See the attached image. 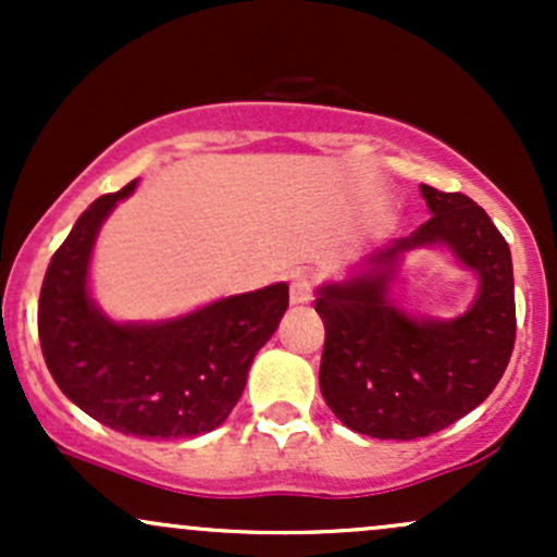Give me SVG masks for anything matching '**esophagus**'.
<instances>
[{
    "mask_svg": "<svg viewBox=\"0 0 557 557\" xmlns=\"http://www.w3.org/2000/svg\"><path fill=\"white\" fill-rule=\"evenodd\" d=\"M314 296V280L309 272H293L290 277V300L293 304H306Z\"/></svg>",
    "mask_w": 557,
    "mask_h": 557,
    "instance_id": "1",
    "label": "esophagus"
}]
</instances>
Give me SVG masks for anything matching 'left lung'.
Returning a JSON list of instances; mask_svg holds the SVG:
<instances>
[{"instance_id":"1","label":"left lung","mask_w":557,"mask_h":557,"mask_svg":"<svg viewBox=\"0 0 557 557\" xmlns=\"http://www.w3.org/2000/svg\"><path fill=\"white\" fill-rule=\"evenodd\" d=\"M432 216L417 233L374 253L369 270L319 287L324 322L319 387L348 430L376 440H417L466 417L495 389L516 343L510 248L495 222L463 194L421 185ZM445 242L480 274V296L463 318L430 323L386 300L403 250Z\"/></svg>"}]
</instances>
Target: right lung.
<instances>
[{
    "label": "right lung",
    "instance_id": "right-lung-1",
    "mask_svg": "<svg viewBox=\"0 0 557 557\" xmlns=\"http://www.w3.org/2000/svg\"><path fill=\"white\" fill-rule=\"evenodd\" d=\"M136 181L96 198L54 251L38 296V341L62 393L88 417L144 440L212 432L246 387L287 309V285L240 293L162 324H114L88 298L104 216Z\"/></svg>",
    "mask_w": 557,
    "mask_h": 557
}]
</instances>
